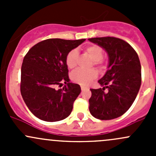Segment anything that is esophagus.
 I'll use <instances>...</instances> for the list:
<instances>
[{
  "instance_id": "esophagus-1",
  "label": "esophagus",
  "mask_w": 156,
  "mask_h": 156,
  "mask_svg": "<svg viewBox=\"0 0 156 156\" xmlns=\"http://www.w3.org/2000/svg\"><path fill=\"white\" fill-rule=\"evenodd\" d=\"M81 90H84L87 89V87H85L84 86H83V85L81 86Z\"/></svg>"
}]
</instances>
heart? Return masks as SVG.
Segmentation results:
<instances>
[{
    "label": "heart",
    "instance_id": "1",
    "mask_svg": "<svg viewBox=\"0 0 156 156\" xmlns=\"http://www.w3.org/2000/svg\"><path fill=\"white\" fill-rule=\"evenodd\" d=\"M84 53L93 59L91 66L94 65L101 69L105 63V60L103 58V50L100 46L97 44L89 45L84 48ZM78 59V50L73 49L67 53L66 56V64L69 69H75L77 66ZM97 77V72L94 69L89 70L77 69L74 71L71 75V79L74 82L81 85H88L90 84Z\"/></svg>",
    "mask_w": 156,
    "mask_h": 156
}]
</instances>
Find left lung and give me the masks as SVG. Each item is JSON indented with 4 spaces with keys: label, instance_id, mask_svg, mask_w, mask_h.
I'll list each match as a JSON object with an SVG mask.
<instances>
[{
    "label": "left lung",
    "instance_id": "left-lung-1",
    "mask_svg": "<svg viewBox=\"0 0 156 156\" xmlns=\"http://www.w3.org/2000/svg\"><path fill=\"white\" fill-rule=\"evenodd\" d=\"M90 41L105 49L108 55V70L98 81L103 88L90 89V114L100 120L120 117L129 109L141 85V66L134 49L114 37H93ZM107 89L108 90L105 91Z\"/></svg>",
    "mask_w": 156,
    "mask_h": 156
}]
</instances>
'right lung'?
Returning a JSON list of instances; mask_svg holds the SVG:
<instances>
[{
  "instance_id": "right-lung-1",
  "label": "right lung",
  "mask_w": 156,
  "mask_h": 156,
  "mask_svg": "<svg viewBox=\"0 0 156 156\" xmlns=\"http://www.w3.org/2000/svg\"><path fill=\"white\" fill-rule=\"evenodd\" d=\"M85 41L50 38L36 44L26 53L21 68L20 91L29 109L45 122H58L71 114L81 93L71 83L66 56ZM65 85L62 89L57 86Z\"/></svg>"
}]
</instances>
